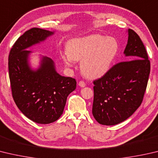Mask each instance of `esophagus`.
<instances>
[{
  "label": "esophagus",
  "mask_w": 158,
  "mask_h": 158,
  "mask_svg": "<svg viewBox=\"0 0 158 158\" xmlns=\"http://www.w3.org/2000/svg\"><path fill=\"white\" fill-rule=\"evenodd\" d=\"M78 85H79L80 87H82V88H84V87L85 86V82H84V81H80L79 82Z\"/></svg>",
  "instance_id": "esophagus-1"
}]
</instances>
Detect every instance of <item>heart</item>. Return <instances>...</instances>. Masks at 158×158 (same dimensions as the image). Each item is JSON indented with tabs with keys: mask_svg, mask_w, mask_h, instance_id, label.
Here are the masks:
<instances>
[{
	"mask_svg": "<svg viewBox=\"0 0 158 158\" xmlns=\"http://www.w3.org/2000/svg\"><path fill=\"white\" fill-rule=\"evenodd\" d=\"M118 50V42L113 37L91 34L70 41L67 52L61 53V58L68 67L81 60L80 68L82 74L88 78L96 79L109 70Z\"/></svg>",
	"mask_w": 158,
	"mask_h": 158,
	"instance_id": "obj_1",
	"label": "heart"
}]
</instances>
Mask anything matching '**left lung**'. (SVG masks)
I'll return each instance as SVG.
<instances>
[{"label": "left lung", "mask_w": 158, "mask_h": 158, "mask_svg": "<svg viewBox=\"0 0 158 158\" xmlns=\"http://www.w3.org/2000/svg\"><path fill=\"white\" fill-rule=\"evenodd\" d=\"M128 32L124 53L128 61L114 65L93 81V114L100 124L111 126L124 122L139 107L144 98L150 61L138 34L131 29Z\"/></svg>", "instance_id": "1"}]
</instances>
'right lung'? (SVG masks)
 I'll use <instances>...</instances> for the list:
<instances>
[{"label": "right lung", "instance_id": "add662e5", "mask_svg": "<svg viewBox=\"0 0 158 158\" xmlns=\"http://www.w3.org/2000/svg\"><path fill=\"white\" fill-rule=\"evenodd\" d=\"M54 31L34 27L14 43L8 59L11 93L17 107L27 118L38 124H50L64 112L67 97L75 90L76 80L56 73L52 60L44 56L40 67L31 70L26 49L44 41Z\"/></svg>", "mask_w": 158, "mask_h": 158}]
</instances>
